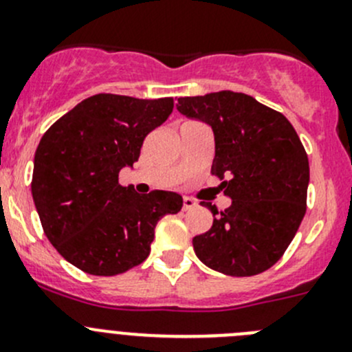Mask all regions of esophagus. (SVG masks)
<instances>
[{
  "mask_svg": "<svg viewBox=\"0 0 352 352\" xmlns=\"http://www.w3.org/2000/svg\"><path fill=\"white\" fill-rule=\"evenodd\" d=\"M196 208V201L190 197H184V204H182V209L184 211H189V209Z\"/></svg>",
  "mask_w": 352,
  "mask_h": 352,
  "instance_id": "obj_1",
  "label": "esophagus"
}]
</instances>
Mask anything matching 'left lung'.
Wrapping results in <instances>:
<instances>
[{"instance_id": "left-lung-1", "label": "left lung", "mask_w": 352, "mask_h": 352, "mask_svg": "<svg viewBox=\"0 0 352 352\" xmlns=\"http://www.w3.org/2000/svg\"><path fill=\"white\" fill-rule=\"evenodd\" d=\"M182 116L208 124L214 136L211 173L232 204L194 236L197 258L226 276H255L285 254L307 211L310 165L296 131L283 113L254 97L214 91L180 97Z\"/></svg>"}]
</instances>
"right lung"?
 Wrapping results in <instances>:
<instances>
[{"instance_id":"1","label":"right lung","mask_w":352,"mask_h":352,"mask_svg":"<svg viewBox=\"0 0 352 352\" xmlns=\"http://www.w3.org/2000/svg\"><path fill=\"white\" fill-rule=\"evenodd\" d=\"M173 110V98L100 94L80 102L42 136L34 158L32 197L49 242L69 264L116 276L150 255L156 223L182 209L170 190L138 194L119 184L144 138Z\"/></svg>"}]
</instances>
